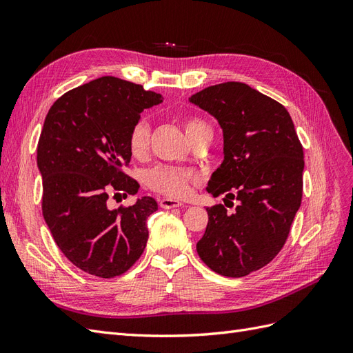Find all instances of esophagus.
Wrapping results in <instances>:
<instances>
[{
  "label": "esophagus",
  "mask_w": 353,
  "mask_h": 353,
  "mask_svg": "<svg viewBox=\"0 0 353 353\" xmlns=\"http://www.w3.org/2000/svg\"><path fill=\"white\" fill-rule=\"evenodd\" d=\"M160 208L163 209H174V208H181L183 206V201L175 200V199H169V197H163L162 200H159Z\"/></svg>",
  "instance_id": "esophagus-1"
}]
</instances>
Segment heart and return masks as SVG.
Segmentation results:
<instances>
[{
    "instance_id": "b5f03b06",
    "label": "heart",
    "mask_w": 353,
    "mask_h": 353,
    "mask_svg": "<svg viewBox=\"0 0 353 353\" xmlns=\"http://www.w3.org/2000/svg\"><path fill=\"white\" fill-rule=\"evenodd\" d=\"M184 130L191 143L200 138L212 135L210 125L199 116H187L184 119ZM128 145L134 157H143L150 147V123L147 119H140L131 128L128 137ZM148 187L168 197H183L188 193L190 184L199 181V174L191 169L175 166H159L148 170L145 175Z\"/></svg>"
}]
</instances>
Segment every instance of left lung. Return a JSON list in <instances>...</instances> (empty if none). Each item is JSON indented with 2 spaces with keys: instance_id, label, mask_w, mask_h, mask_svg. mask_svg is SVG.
<instances>
[{
  "instance_id": "1",
  "label": "left lung",
  "mask_w": 353,
  "mask_h": 353,
  "mask_svg": "<svg viewBox=\"0 0 353 353\" xmlns=\"http://www.w3.org/2000/svg\"><path fill=\"white\" fill-rule=\"evenodd\" d=\"M188 101L215 117L223 134V160L208 193L239 200L231 215L223 205L206 208L197 253L212 271L239 279L283 249L302 201L303 148L284 105L243 82L213 85Z\"/></svg>"
}]
</instances>
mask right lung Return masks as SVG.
Segmentation results:
<instances>
[{
    "instance_id": "right-lung-1",
    "label": "right lung",
    "mask_w": 353,
    "mask_h": 353,
    "mask_svg": "<svg viewBox=\"0 0 353 353\" xmlns=\"http://www.w3.org/2000/svg\"><path fill=\"white\" fill-rule=\"evenodd\" d=\"M162 101L143 85L101 77L63 94L47 113L37 156L42 215L59 249L83 272L113 279L145 249L156 200L110 209L108 199L138 193L140 184L121 169L132 156L128 137L141 112Z\"/></svg>"
}]
</instances>
